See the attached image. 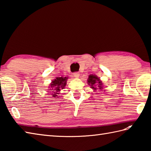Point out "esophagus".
Masks as SVG:
<instances>
[{"instance_id":"34e87169","label":"esophagus","mask_w":151,"mask_h":151,"mask_svg":"<svg viewBox=\"0 0 151 151\" xmlns=\"http://www.w3.org/2000/svg\"><path fill=\"white\" fill-rule=\"evenodd\" d=\"M79 75H80V73L78 72H75V73H74V74H73V76H75V78H78Z\"/></svg>"}]
</instances>
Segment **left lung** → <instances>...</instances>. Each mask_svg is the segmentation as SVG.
Wrapping results in <instances>:
<instances>
[{"instance_id":"8db88e82","label":"left lung","mask_w":151,"mask_h":151,"mask_svg":"<svg viewBox=\"0 0 151 151\" xmlns=\"http://www.w3.org/2000/svg\"><path fill=\"white\" fill-rule=\"evenodd\" d=\"M88 84L89 86H90L91 88L94 89L95 91L97 90V89H101V90L103 89V84H102V81L96 75H89V78L88 79ZM97 87L99 88H97Z\"/></svg>"}]
</instances>
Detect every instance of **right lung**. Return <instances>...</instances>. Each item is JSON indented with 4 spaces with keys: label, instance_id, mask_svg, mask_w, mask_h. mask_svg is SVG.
I'll list each match as a JSON object with an SVG mask.
<instances>
[{
    "label": "right lung",
    "instance_id": "1",
    "mask_svg": "<svg viewBox=\"0 0 151 151\" xmlns=\"http://www.w3.org/2000/svg\"><path fill=\"white\" fill-rule=\"evenodd\" d=\"M67 78H68V77H66V76L65 77H62V76L56 77L50 83L49 90H51L53 97L55 98L58 97V95L59 94V91H60L61 89H63L65 87Z\"/></svg>",
    "mask_w": 151,
    "mask_h": 151
}]
</instances>
